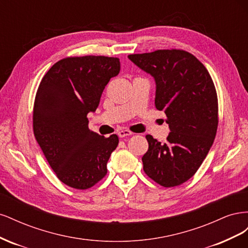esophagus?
Listing matches in <instances>:
<instances>
[{
  "label": "esophagus",
  "mask_w": 248,
  "mask_h": 248,
  "mask_svg": "<svg viewBox=\"0 0 248 248\" xmlns=\"http://www.w3.org/2000/svg\"><path fill=\"white\" fill-rule=\"evenodd\" d=\"M131 134H132V132L129 131V130H127V129H122V130L118 131V136H119V138H121V139H123L125 137L131 136Z\"/></svg>",
  "instance_id": "34e87169"
}]
</instances>
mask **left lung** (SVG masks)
<instances>
[{
  "label": "left lung",
  "instance_id": "1",
  "mask_svg": "<svg viewBox=\"0 0 248 248\" xmlns=\"http://www.w3.org/2000/svg\"><path fill=\"white\" fill-rule=\"evenodd\" d=\"M128 59L154 78L155 107L164 110L170 131L166 144L146 136L144 170L161 186H178L196 174L214 141L218 103L213 80L206 67L184 50L159 49Z\"/></svg>",
  "mask_w": 248,
  "mask_h": 248
}]
</instances>
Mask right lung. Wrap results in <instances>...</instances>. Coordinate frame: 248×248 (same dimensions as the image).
I'll return each instance as SVG.
<instances>
[{
  "label": "right lung",
  "instance_id": "1",
  "mask_svg": "<svg viewBox=\"0 0 248 248\" xmlns=\"http://www.w3.org/2000/svg\"><path fill=\"white\" fill-rule=\"evenodd\" d=\"M119 71L118 58L73 57L60 60L41 79L34 134L57 177L72 188H90L108 172L119 138L90 130L87 115L98 108L104 88Z\"/></svg>",
  "mask_w": 248,
  "mask_h": 248
}]
</instances>
